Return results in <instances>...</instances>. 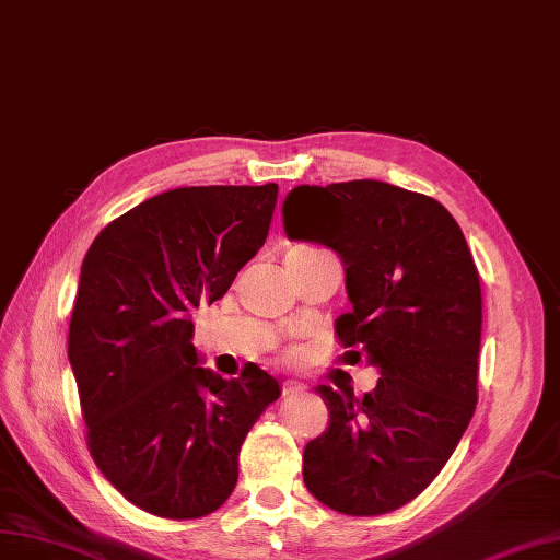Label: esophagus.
<instances>
[{
	"label": "esophagus",
	"mask_w": 560,
	"mask_h": 560,
	"mask_svg": "<svg viewBox=\"0 0 560 560\" xmlns=\"http://www.w3.org/2000/svg\"><path fill=\"white\" fill-rule=\"evenodd\" d=\"M281 389H283V396H293V394H302V392H305L307 387H305V382H298V380H285Z\"/></svg>",
	"instance_id": "obj_1"
}]
</instances>
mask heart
Instances as JSON below:
<instances>
[{
    "instance_id": "1",
    "label": "heart",
    "mask_w": 560,
    "mask_h": 560,
    "mask_svg": "<svg viewBox=\"0 0 560 560\" xmlns=\"http://www.w3.org/2000/svg\"><path fill=\"white\" fill-rule=\"evenodd\" d=\"M295 253H314V250H295Z\"/></svg>"
}]
</instances>
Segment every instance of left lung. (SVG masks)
Instances as JSON below:
<instances>
[{
    "label": "left lung",
    "mask_w": 560,
    "mask_h": 560,
    "mask_svg": "<svg viewBox=\"0 0 560 560\" xmlns=\"http://www.w3.org/2000/svg\"><path fill=\"white\" fill-rule=\"evenodd\" d=\"M283 225L342 258L351 310L335 335L382 375L363 398L314 389L330 420L305 445V486L340 514H389L434 481L476 410L483 298L471 250L445 206L380 180L300 185Z\"/></svg>",
    "instance_id": "8db88e82"
}]
</instances>
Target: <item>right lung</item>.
Returning <instances> with one entry per match:
<instances>
[{
  "label": "right lung",
  "mask_w": 560,
  "mask_h": 560,
  "mask_svg": "<svg viewBox=\"0 0 560 560\" xmlns=\"http://www.w3.org/2000/svg\"><path fill=\"white\" fill-rule=\"evenodd\" d=\"M277 195V183L171 189L112 220L84 258L68 357L86 445L152 516L225 504L246 434L281 394L255 363L232 380L197 365L189 318L262 248Z\"/></svg>",
  "instance_id": "obj_1"
}]
</instances>
